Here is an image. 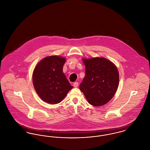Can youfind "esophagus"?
I'll use <instances>...</instances> for the list:
<instances>
[{"label": "esophagus", "mask_w": 150, "mask_h": 150, "mask_svg": "<svg viewBox=\"0 0 150 150\" xmlns=\"http://www.w3.org/2000/svg\"><path fill=\"white\" fill-rule=\"evenodd\" d=\"M78 86H79V82H74V83H73V86H74V88H77Z\"/></svg>", "instance_id": "obj_1"}]
</instances>
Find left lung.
I'll return each mask as SVG.
<instances>
[{
	"label": "left lung",
	"instance_id": "8db88e82",
	"mask_svg": "<svg viewBox=\"0 0 150 150\" xmlns=\"http://www.w3.org/2000/svg\"><path fill=\"white\" fill-rule=\"evenodd\" d=\"M85 76L80 85L89 103L100 106L112 99L118 87L119 72L117 67L103 57L82 60Z\"/></svg>",
	"mask_w": 150,
	"mask_h": 150
}]
</instances>
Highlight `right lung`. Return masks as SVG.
Here are the masks:
<instances>
[{
    "label": "right lung",
    "instance_id": "right-lung-1",
    "mask_svg": "<svg viewBox=\"0 0 150 150\" xmlns=\"http://www.w3.org/2000/svg\"><path fill=\"white\" fill-rule=\"evenodd\" d=\"M64 57L51 56L42 59L35 68L33 84L40 98L50 104L62 101L73 87L62 71Z\"/></svg>",
    "mask_w": 150,
    "mask_h": 150
}]
</instances>
